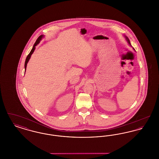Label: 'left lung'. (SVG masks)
<instances>
[{"label":"left lung","mask_w":159,"mask_h":159,"mask_svg":"<svg viewBox=\"0 0 159 159\" xmlns=\"http://www.w3.org/2000/svg\"><path fill=\"white\" fill-rule=\"evenodd\" d=\"M125 38L126 39V41H127V42L128 43L129 45L130 46H131V44H130V40H129V38L127 37V36H125ZM134 50H135V49L134 48H133Z\"/></svg>","instance_id":"1"}]
</instances>
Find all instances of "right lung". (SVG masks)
<instances>
[{
  "instance_id": "add662e5",
  "label": "right lung",
  "mask_w": 159,
  "mask_h": 159,
  "mask_svg": "<svg viewBox=\"0 0 159 159\" xmlns=\"http://www.w3.org/2000/svg\"><path fill=\"white\" fill-rule=\"evenodd\" d=\"M43 37H44V35H40V36L38 38V39L36 40V42H35V43L34 44V45L33 46V48H32V49H31L30 52V53L27 55V58H26V60H25V64H24L25 72L26 68H27V63H28L29 61L30 60V59L31 55L33 54V53L34 52V50H35V48H36V46L38 45V44L39 43V42H40V40L42 39V38H43Z\"/></svg>"
}]
</instances>
